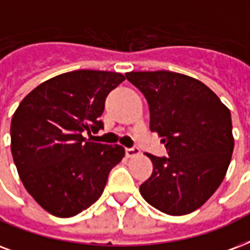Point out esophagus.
Here are the masks:
<instances>
[{
  "mask_svg": "<svg viewBox=\"0 0 250 250\" xmlns=\"http://www.w3.org/2000/svg\"><path fill=\"white\" fill-rule=\"evenodd\" d=\"M125 155L127 157H133V156H138L140 155V149L136 148V146H133V148H125Z\"/></svg>",
  "mask_w": 250,
  "mask_h": 250,
  "instance_id": "34e87169",
  "label": "esophagus"
}]
</instances>
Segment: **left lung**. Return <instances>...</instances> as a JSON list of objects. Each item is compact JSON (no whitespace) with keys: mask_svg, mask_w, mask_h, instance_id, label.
Returning a JSON list of instances; mask_svg holds the SVG:
<instances>
[{"mask_svg":"<svg viewBox=\"0 0 250 250\" xmlns=\"http://www.w3.org/2000/svg\"><path fill=\"white\" fill-rule=\"evenodd\" d=\"M125 77L146 97L149 128L163 138L169 156L146 153L153 171L140 194L161 212L190 214L208 201L227 174L235 146L229 108L186 74L155 70Z\"/></svg>","mask_w":250,"mask_h":250,"instance_id":"left-lung-1","label":"left lung"}]
</instances>
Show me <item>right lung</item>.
<instances>
[{
  "label": "right lung",
  "instance_id": "1",
  "mask_svg": "<svg viewBox=\"0 0 250 250\" xmlns=\"http://www.w3.org/2000/svg\"><path fill=\"white\" fill-rule=\"evenodd\" d=\"M125 77L106 70H73L36 86L15 110L11 155L24 188L59 218L86 209L104 193L108 173L125 157L119 144L87 142L97 132L104 100Z\"/></svg>",
  "mask_w": 250,
  "mask_h": 250
}]
</instances>
